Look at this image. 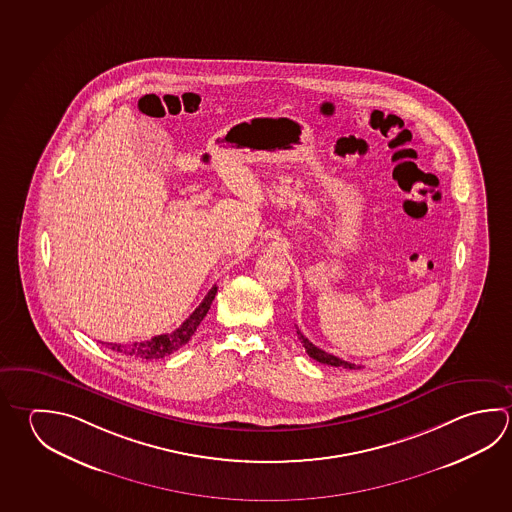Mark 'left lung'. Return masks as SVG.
Listing matches in <instances>:
<instances>
[{
    "mask_svg": "<svg viewBox=\"0 0 512 512\" xmlns=\"http://www.w3.org/2000/svg\"><path fill=\"white\" fill-rule=\"evenodd\" d=\"M298 328V326H296ZM298 337L301 339V343L305 346V350H307V354L312 357V359H316L317 363L330 364V366H335V368H348V370H359L361 366H357L354 363H348V361H343V359H339V357H335L332 354H326L325 350H321V348H317L316 344L310 343L305 335L301 334V330L298 328Z\"/></svg>",
    "mask_w": 512,
    "mask_h": 512,
    "instance_id": "1",
    "label": "left lung"
}]
</instances>
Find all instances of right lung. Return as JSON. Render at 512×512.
Instances as JSON below:
<instances>
[{
  "label": "right lung",
  "instance_id": "add662e5",
  "mask_svg": "<svg viewBox=\"0 0 512 512\" xmlns=\"http://www.w3.org/2000/svg\"><path fill=\"white\" fill-rule=\"evenodd\" d=\"M216 290H218V287L214 285L213 289L207 292L204 301L196 307L195 312L187 317L186 321L178 326L175 332L155 335V337H151L148 341H140V343H108L106 346L112 348L113 352H119V354L128 355V357H135V359H146V361L148 359H162L166 355L177 352L178 348H182L193 337L196 328L202 323V319L207 316L214 296H216Z\"/></svg>",
  "mask_w": 512,
  "mask_h": 512
}]
</instances>
